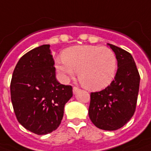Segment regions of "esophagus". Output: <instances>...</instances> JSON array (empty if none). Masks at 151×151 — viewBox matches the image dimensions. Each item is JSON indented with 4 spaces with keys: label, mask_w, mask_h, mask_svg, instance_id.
<instances>
[{
    "label": "esophagus",
    "mask_w": 151,
    "mask_h": 151,
    "mask_svg": "<svg viewBox=\"0 0 151 151\" xmlns=\"http://www.w3.org/2000/svg\"><path fill=\"white\" fill-rule=\"evenodd\" d=\"M80 89L79 88H78V87H76V86L73 87V93H74V94H76V92H79V91H80Z\"/></svg>",
    "instance_id": "obj_1"
}]
</instances>
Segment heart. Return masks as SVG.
<instances>
[{
	"instance_id": "heart-1",
	"label": "heart",
	"mask_w": 151,
	"mask_h": 151,
	"mask_svg": "<svg viewBox=\"0 0 151 151\" xmlns=\"http://www.w3.org/2000/svg\"><path fill=\"white\" fill-rule=\"evenodd\" d=\"M57 70L66 78L79 72L80 83L90 90L107 87L116 75V57L113 50L100 46H76L56 59Z\"/></svg>"
}]
</instances>
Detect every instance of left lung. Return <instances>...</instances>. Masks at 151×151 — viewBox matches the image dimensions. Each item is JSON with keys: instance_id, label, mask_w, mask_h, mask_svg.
<instances>
[{"instance_id": "1", "label": "left lung", "mask_w": 151, "mask_h": 151, "mask_svg": "<svg viewBox=\"0 0 151 151\" xmlns=\"http://www.w3.org/2000/svg\"><path fill=\"white\" fill-rule=\"evenodd\" d=\"M117 59V71L110 85L91 92L88 115L97 128L116 130L134 114L139 91L140 75L130 53L109 44Z\"/></svg>"}]
</instances>
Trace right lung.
<instances>
[{
	"instance_id": "right-lung-1",
	"label": "right lung",
	"mask_w": 151,
	"mask_h": 151,
	"mask_svg": "<svg viewBox=\"0 0 151 151\" xmlns=\"http://www.w3.org/2000/svg\"><path fill=\"white\" fill-rule=\"evenodd\" d=\"M50 45L25 54L14 68L11 101L17 121L32 133L42 135L58 128L72 87L59 83Z\"/></svg>"
}]
</instances>
